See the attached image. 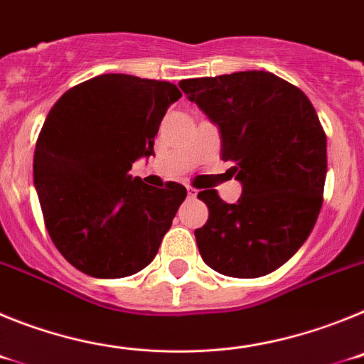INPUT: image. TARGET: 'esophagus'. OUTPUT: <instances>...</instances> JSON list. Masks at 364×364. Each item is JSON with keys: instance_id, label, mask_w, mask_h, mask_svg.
<instances>
[{"instance_id": "obj_1", "label": "esophagus", "mask_w": 364, "mask_h": 364, "mask_svg": "<svg viewBox=\"0 0 364 364\" xmlns=\"http://www.w3.org/2000/svg\"><path fill=\"white\" fill-rule=\"evenodd\" d=\"M197 189H195V188H188V195H189V197H191V198H195V197H197Z\"/></svg>"}]
</instances>
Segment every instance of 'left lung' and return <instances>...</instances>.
I'll return each mask as SVG.
<instances>
[{
	"label": "left lung",
	"instance_id": "left-lung-1",
	"mask_svg": "<svg viewBox=\"0 0 364 364\" xmlns=\"http://www.w3.org/2000/svg\"><path fill=\"white\" fill-rule=\"evenodd\" d=\"M180 89L220 131L242 195L235 204L204 189L210 217L195 230L204 262L228 277L281 268L304 244L323 205L326 134L308 96L266 70L182 80Z\"/></svg>",
	"mask_w": 364,
	"mask_h": 364
}]
</instances>
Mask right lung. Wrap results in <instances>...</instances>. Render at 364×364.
I'll return each instance as SVG.
<instances>
[{
    "label": "right lung",
    "mask_w": 364,
    "mask_h": 364,
    "mask_svg": "<svg viewBox=\"0 0 364 364\" xmlns=\"http://www.w3.org/2000/svg\"><path fill=\"white\" fill-rule=\"evenodd\" d=\"M175 83L102 74L74 85L47 114L34 151V186L58 252L96 279L146 268L184 202L186 188L144 184L133 162L153 154Z\"/></svg>",
    "instance_id": "obj_1"
}]
</instances>
